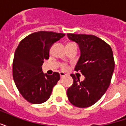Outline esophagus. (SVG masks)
Segmentation results:
<instances>
[{
  "label": "esophagus",
  "mask_w": 126,
  "mask_h": 126,
  "mask_svg": "<svg viewBox=\"0 0 126 126\" xmlns=\"http://www.w3.org/2000/svg\"><path fill=\"white\" fill-rule=\"evenodd\" d=\"M59 75H60V77H61V78H63L65 76H66V74H65V73H63V72H60V73H59Z\"/></svg>",
  "instance_id": "34e87169"
}]
</instances>
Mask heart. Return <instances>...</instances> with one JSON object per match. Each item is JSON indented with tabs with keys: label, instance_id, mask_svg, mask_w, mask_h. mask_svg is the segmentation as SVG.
<instances>
[{
	"label": "heart",
	"instance_id": "heart-1",
	"mask_svg": "<svg viewBox=\"0 0 126 126\" xmlns=\"http://www.w3.org/2000/svg\"><path fill=\"white\" fill-rule=\"evenodd\" d=\"M67 66H66V65H63V69L64 70L67 69Z\"/></svg>",
	"mask_w": 126,
	"mask_h": 126
}]
</instances>
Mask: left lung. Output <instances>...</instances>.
<instances>
[{
    "mask_svg": "<svg viewBox=\"0 0 126 126\" xmlns=\"http://www.w3.org/2000/svg\"><path fill=\"white\" fill-rule=\"evenodd\" d=\"M67 37L78 44L80 54L75 70L84 77L80 82L71 75L73 84L67 89V97L73 105L86 108L100 99L109 87L115 66L113 52L108 44L95 35L67 33Z\"/></svg>",
    "mask_w": 126,
    "mask_h": 126,
    "instance_id": "obj_1",
    "label": "left lung"
}]
</instances>
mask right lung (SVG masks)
Wrapping results in <instances>:
<instances>
[{
  "label": "right lung",
  "mask_w": 126,
  "mask_h": 126,
  "mask_svg": "<svg viewBox=\"0 0 126 126\" xmlns=\"http://www.w3.org/2000/svg\"><path fill=\"white\" fill-rule=\"evenodd\" d=\"M65 35L37 32L25 37L16 48L12 65L13 79L20 93L29 102L37 104L47 101L60 79L59 73L44 74L42 66L44 60L49 59L53 44Z\"/></svg>",
  "instance_id": "right-lung-1"
}]
</instances>
